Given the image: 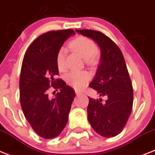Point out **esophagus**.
I'll use <instances>...</instances> for the list:
<instances>
[{
  "label": "esophagus",
  "mask_w": 155,
  "mask_h": 155,
  "mask_svg": "<svg viewBox=\"0 0 155 155\" xmlns=\"http://www.w3.org/2000/svg\"><path fill=\"white\" fill-rule=\"evenodd\" d=\"M81 94H82V93H79V92H77V91H76V96H77V97H79V96H80Z\"/></svg>",
  "instance_id": "34e87169"
}]
</instances>
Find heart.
<instances>
[{
  "mask_svg": "<svg viewBox=\"0 0 155 155\" xmlns=\"http://www.w3.org/2000/svg\"><path fill=\"white\" fill-rule=\"evenodd\" d=\"M69 47L80 55L86 62H93L94 55L97 51V45L92 40L85 37H79L73 40L69 44ZM65 55L66 51L65 48H62L58 50L56 55V65L59 70H64L65 69ZM65 79L66 83L74 89L80 90L87 84L89 75L85 72L72 71L65 75Z\"/></svg>",
  "mask_w": 155,
  "mask_h": 155,
  "instance_id": "1",
  "label": "heart"
}]
</instances>
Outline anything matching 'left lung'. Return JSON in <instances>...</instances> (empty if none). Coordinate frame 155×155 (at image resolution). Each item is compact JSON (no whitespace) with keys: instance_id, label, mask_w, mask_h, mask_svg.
<instances>
[{"instance_id":"1","label":"left lung","mask_w":155,"mask_h":155,"mask_svg":"<svg viewBox=\"0 0 155 155\" xmlns=\"http://www.w3.org/2000/svg\"><path fill=\"white\" fill-rule=\"evenodd\" d=\"M76 31L100 47V63L90 86L100 97H107L105 103H101V99L89 97L88 120L97 134L113 137L122 131L133 107V87L124 58L117 45L100 31L87 29Z\"/></svg>"}]
</instances>
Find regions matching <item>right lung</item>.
Instances as JSON below:
<instances>
[{
  "label": "right lung",
  "instance_id": "add662e5",
  "mask_svg": "<svg viewBox=\"0 0 155 155\" xmlns=\"http://www.w3.org/2000/svg\"><path fill=\"white\" fill-rule=\"evenodd\" d=\"M74 34V31L67 29L41 35L31 44L22 62L19 81L22 111L35 132L45 139L60 134L76 97L72 88L63 80L55 79L58 74L57 53ZM50 84L61 91L52 99L47 93Z\"/></svg>",
  "mask_w": 155,
  "mask_h": 155
}]
</instances>
